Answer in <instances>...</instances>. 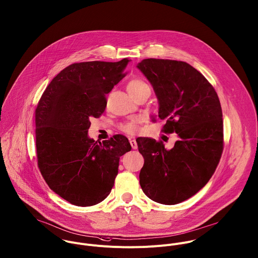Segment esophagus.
Wrapping results in <instances>:
<instances>
[{
  "label": "esophagus",
  "instance_id": "esophagus-1",
  "mask_svg": "<svg viewBox=\"0 0 258 258\" xmlns=\"http://www.w3.org/2000/svg\"><path fill=\"white\" fill-rule=\"evenodd\" d=\"M130 143H131V146H132L133 150H137V149H138V144H137L136 140H134V139H131V140H130Z\"/></svg>",
  "mask_w": 258,
  "mask_h": 258
}]
</instances>
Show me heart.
<instances>
[{
  "mask_svg": "<svg viewBox=\"0 0 258 258\" xmlns=\"http://www.w3.org/2000/svg\"><path fill=\"white\" fill-rule=\"evenodd\" d=\"M126 90L128 94L135 99L138 96H141L146 93L151 94V87L150 85L142 79H133L126 85ZM140 120L138 118H134L130 121H126L120 125L122 132L126 134H135L139 130Z\"/></svg>",
  "mask_w": 258,
  "mask_h": 258,
  "instance_id": "1",
  "label": "heart"
}]
</instances>
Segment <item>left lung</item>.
I'll use <instances>...</instances> for the list:
<instances>
[{"label": "left lung", "instance_id": "1", "mask_svg": "<svg viewBox=\"0 0 258 258\" xmlns=\"http://www.w3.org/2000/svg\"><path fill=\"white\" fill-rule=\"evenodd\" d=\"M137 68L152 84L162 132L178 141L166 150L161 141L138 138L145 158L140 184L155 203L171 206L199 192L212 176L223 151L222 110L206 78L181 60L146 58Z\"/></svg>", "mask_w": 258, "mask_h": 258}]
</instances>
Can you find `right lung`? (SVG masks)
Listing matches in <instances>:
<instances>
[{
  "label": "right lung",
  "mask_w": 258,
  "mask_h": 258,
  "mask_svg": "<svg viewBox=\"0 0 258 258\" xmlns=\"http://www.w3.org/2000/svg\"><path fill=\"white\" fill-rule=\"evenodd\" d=\"M130 59L72 63L57 74L36 108L38 166L53 192L74 206H95L109 195L119 157L132 150L115 135L103 144L88 136L105 95L124 78Z\"/></svg>",
  "instance_id": "obj_1"
}]
</instances>
